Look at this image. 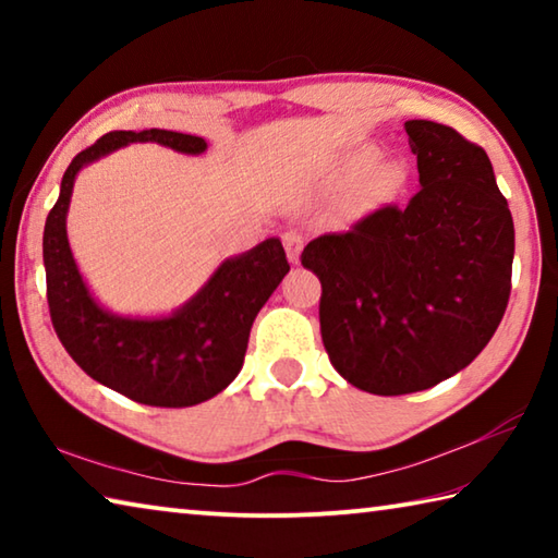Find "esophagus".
<instances>
[{
  "label": "esophagus",
  "mask_w": 558,
  "mask_h": 558,
  "mask_svg": "<svg viewBox=\"0 0 558 558\" xmlns=\"http://www.w3.org/2000/svg\"><path fill=\"white\" fill-rule=\"evenodd\" d=\"M282 245H286L288 258H290L292 263H298V260H300L302 245H305V235H302V233L295 231V229H290V231L282 233Z\"/></svg>",
  "instance_id": "esophagus-1"
}]
</instances>
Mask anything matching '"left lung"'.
I'll return each mask as SVG.
<instances>
[{
	"mask_svg": "<svg viewBox=\"0 0 558 558\" xmlns=\"http://www.w3.org/2000/svg\"><path fill=\"white\" fill-rule=\"evenodd\" d=\"M403 128L418 192L319 235L300 256L323 282L329 362L376 396L426 391L465 369L512 292L514 223L487 153L440 122Z\"/></svg>",
	"mask_w": 558,
	"mask_h": 558,
	"instance_id": "1",
	"label": "left lung"
}]
</instances>
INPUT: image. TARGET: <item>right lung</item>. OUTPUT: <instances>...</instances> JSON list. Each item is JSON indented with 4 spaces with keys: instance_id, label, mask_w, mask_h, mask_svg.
Masks as SVG:
<instances>
[{
    "instance_id": "add662e5",
    "label": "right lung",
    "mask_w": 558,
    "mask_h": 558,
    "mask_svg": "<svg viewBox=\"0 0 558 558\" xmlns=\"http://www.w3.org/2000/svg\"><path fill=\"white\" fill-rule=\"evenodd\" d=\"M130 143H159L186 155L206 149L202 137L155 128L108 132L75 155L44 226L46 300L61 344L90 379L137 403L186 409L214 399L239 376L253 319L290 266L282 243L268 239L226 260L172 317L125 319L98 307L71 256L65 211L78 169Z\"/></svg>"
}]
</instances>
